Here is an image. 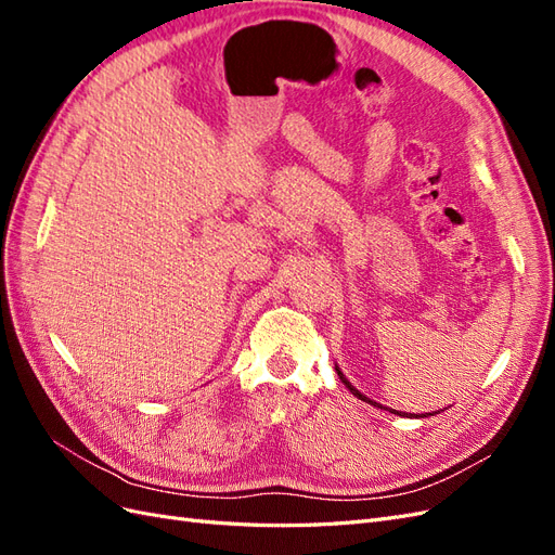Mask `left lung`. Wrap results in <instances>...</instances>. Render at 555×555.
<instances>
[{"label":"left lung","mask_w":555,"mask_h":555,"mask_svg":"<svg viewBox=\"0 0 555 555\" xmlns=\"http://www.w3.org/2000/svg\"><path fill=\"white\" fill-rule=\"evenodd\" d=\"M335 371H338V367H335ZM338 377L343 379V384H345V386H347V389H349L351 393H354V396H357L359 400H365V402H371V405H375V408H382V405H379V402H373V400H367V398H365V396H363L361 391H357V389H354V386H351V384L347 382V377H345V375H343L340 371H338ZM382 410H384V408H382ZM389 412H393V414H400V412H396V410H389ZM435 414H438V412H435ZM400 416H408V414H405V412H402Z\"/></svg>","instance_id":"left-lung-1"}]
</instances>
